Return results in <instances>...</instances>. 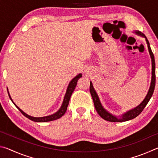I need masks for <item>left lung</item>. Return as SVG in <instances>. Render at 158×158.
Masks as SVG:
<instances>
[{
  "instance_id": "obj_1",
  "label": "left lung",
  "mask_w": 158,
  "mask_h": 158,
  "mask_svg": "<svg viewBox=\"0 0 158 158\" xmlns=\"http://www.w3.org/2000/svg\"><path fill=\"white\" fill-rule=\"evenodd\" d=\"M136 35H137L139 36H141L142 37H144L146 39V42L147 44V46H148V52L150 54V56L151 58V64H152V76H151V85H150L149 90L148 91V93L146 96V98H144V100L141 102L140 105H139L137 106H136L134 109H130V110L127 111L122 114L121 116H115V115L111 114L110 112H109L107 110L104 108V106L102 105L101 102L100 100V98L98 97V93H96L95 90L93 88V85L91 81H90V95L92 96L93 102H94V105L96 111H97L98 114L100 115V116L103 119L106 120L107 121L110 122H124L127 121H130V120H132L135 118L139 116L141 111L143 110V109L145 108L147 104L150 100V99L153 95V93L154 92L155 89V85H156V63H155V58L153 52H152V50L151 49V47H150V44L148 40H147L146 37L145 35L141 33L140 31H134Z\"/></svg>"
}]
</instances>
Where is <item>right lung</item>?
<instances>
[{
    "mask_svg": "<svg viewBox=\"0 0 158 158\" xmlns=\"http://www.w3.org/2000/svg\"><path fill=\"white\" fill-rule=\"evenodd\" d=\"M82 77V74L80 73L79 74H77V75L74 77V78L71 80L70 82L68 84V86L67 88V90H66V93H65V95L64 96V99H63V103H62V105H61L60 108L58 109V110L56 112V113L53 114L52 115H49V116H44V117H33V116H29L27 114H26L24 111H23L21 109L17 106V105H15V103L14 102L12 101L11 97H10V93L8 91V89H7V93H8V95H9V97L10 98V100H12V102L13 103H14V105L17 106V109L19 110L21 114H22L23 116H25L26 118H28L31 121H35V122H40V123H43V122H48V121H54V120H56L60 118V117H62L64 114H65V111L67 110V108H68V104H69V99H70V97L72 94H73V93L74 91V89H75L76 85H77V81H78V79L80 78V77Z\"/></svg>",
    "mask_w": 158,
    "mask_h": 158,
    "instance_id": "add662e5",
    "label": "right lung"
}]
</instances>
